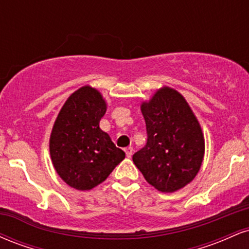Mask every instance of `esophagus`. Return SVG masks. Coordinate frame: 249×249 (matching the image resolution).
Returning a JSON list of instances; mask_svg holds the SVG:
<instances>
[{"mask_svg":"<svg viewBox=\"0 0 249 249\" xmlns=\"http://www.w3.org/2000/svg\"><path fill=\"white\" fill-rule=\"evenodd\" d=\"M124 151H125V153H126L127 158H131V157H132V153H133V148L132 147H126Z\"/></svg>","mask_w":249,"mask_h":249,"instance_id":"34e87169","label":"esophagus"}]
</instances>
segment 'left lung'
<instances>
[{"label":"left lung","instance_id":"1","mask_svg":"<svg viewBox=\"0 0 249 249\" xmlns=\"http://www.w3.org/2000/svg\"><path fill=\"white\" fill-rule=\"evenodd\" d=\"M141 110L147 142L132 160L156 190L176 192L196 178L204 160L205 139L199 121L185 97L168 87L142 102Z\"/></svg>","mask_w":249,"mask_h":249}]
</instances>
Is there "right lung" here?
<instances>
[{"label":"right lung","mask_w":249,"mask_h":249,"mask_svg":"<svg viewBox=\"0 0 249 249\" xmlns=\"http://www.w3.org/2000/svg\"><path fill=\"white\" fill-rule=\"evenodd\" d=\"M105 112L102 93L85 85L65 101L51 130V161L63 181L75 190H92L125 158L124 151L99 127Z\"/></svg>","instance_id":"1"}]
</instances>
